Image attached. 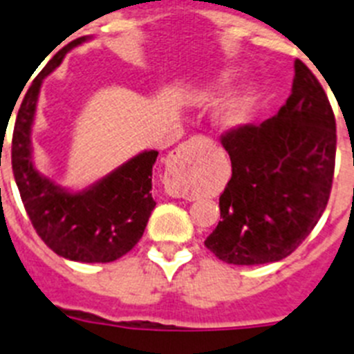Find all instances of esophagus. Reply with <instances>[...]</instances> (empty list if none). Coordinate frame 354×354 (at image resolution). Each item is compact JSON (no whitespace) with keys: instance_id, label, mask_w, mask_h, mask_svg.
Masks as SVG:
<instances>
[{"instance_id":"34e87169","label":"esophagus","mask_w":354,"mask_h":354,"mask_svg":"<svg viewBox=\"0 0 354 354\" xmlns=\"http://www.w3.org/2000/svg\"><path fill=\"white\" fill-rule=\"evenodd\" d=\"M202 145L200 138H192L189 142H184L179 149H175L167 159V175H165V184L171 195H179L183 189L184 180L193 177L198 165L196 159V149Z\"/></svg>"}]
</instances>
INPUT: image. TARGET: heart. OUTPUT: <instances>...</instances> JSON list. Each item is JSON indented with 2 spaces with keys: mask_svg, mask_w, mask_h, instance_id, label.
Returning a JSON list of instances; mask_svg holds the SVG:
<instances>
[{
  "mask_svg": "<svg viewBox=\"0 0 354 354\" xmlns=\"http://www.w3.org/2000/svg\"><path fill=\"white\" fill-rule=\"evenodd\" d=\"M230 76L225 74L223 77L220 80V84L228 83ZM253 102H255V95L252 92H245L237 95L236 99L230 101L228 104L227 111H225V126L227 127H239L243 124H246V120L250 118L252 115V109H253Z\"/></svg>",
  "mask_w": 354,
  "mask_h": 354,
  "instance_id": "1",
  "label": "heart"
}]
</instances>
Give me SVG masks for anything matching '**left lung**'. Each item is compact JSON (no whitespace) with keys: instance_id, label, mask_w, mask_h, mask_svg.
Instances as JSON below:
<instances>
[{"instance_id":"left-lung-1","label":"left lung","mask_w":354,"mask_h":354,"mask_svg":"<svg viewBox=\"0 0 354 354\" xmlns=\"http://www.w3.org/2000/svg\"><path fill=\"white\" fill-rule=\"evenodd\" d=\"M221 145L232 177L205 246L227 264L282 261L323 216L335 170V115L310 68L294 62L292 90L278 113L227 131Z\"/></svg>"}]
</instances>
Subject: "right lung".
<instances>
[{
  "label": "right lung",
  "instance_id": "add662e5",
  "mask_svg": "<svg viewBox=\"0 0 354 354\" xmlns=\"http://www.w3.org/2000/svg\"><path fill=\"white\" fill-rule=\"evenodd\" d=\"M90 37L72 40L53 56L24 95L12 136V170L24 209L40 239L60 257L113 262L142 239L156 202L152 167L158 150H143L83 192H67L33 165L31 126L44 77Z\"/></svg>",
  "mask_w": 354,
  "mask_h": 354
}]
</instances>
